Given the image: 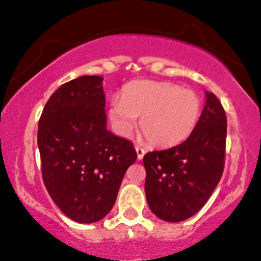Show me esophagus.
<instances>
[{"label": "esophagus", "mask_w": 261, "mask_h": 261, "mask_svg": "<svg viewBox=\"0 0 261 261\" xmlns=\"http://www.w3.org/2000/svg\"><path fill=\"white\" fill-rule=\"evenodd\" d=\"M135 149H136V152H137V159L138 160L143 159V156L145 154V149L142 148L141 145H136V147H135Z\"/></svg>", "instance_id": "34e87169"}]
</instances>
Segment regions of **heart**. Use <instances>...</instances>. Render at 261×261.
<instances>
[{"label":"heart","instance_id":"heart-1","mask_svg":"<svg viewBox=\"0 0 261 261\" xmlns=\"http://www.w3.org/2000/svg\"><path fill=\"white\" fill-rule=\"evenodd\" d=\"M201 102L196 92L171 82L137 80L127 83L121 95L111 99L109 116L116 130L127 136L140 127L151 144L169 147L185 141L198 123Z\"/></svg>","mask_w":261,"mask_h":261}]
</instances>
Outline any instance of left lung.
Returning a JSON list of instances; mask_svg holds the SVG:
<instances>
[{
    "mask_svg": "<svg viewBox=\"0 0 261 261\" xmlns=\"http://www.w3.org/2000/svg\"><path fill=\"white\" fill-rule=\"evenodd\" d=\"M193 133L181 144L147 152L145 196L150 210L167 222H181L206 203L224 169L227 116L214 93Z\"/></svg>",
    "mask_w": 261,
    "mask_h": 261,
    "instance_id": "obj_1",
    "label": "left lung"
}]
</instances>
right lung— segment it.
<instances>
[{
  "instance_id": "add662e5",
  "label": "right lung",
  "mask_w": 261,
  "mask_h": 261,
  "mask_svg": "<svg viewBox=\"0 0 261 261\" xmlns=\"http://www.w3.org/2000/svg\"><path fill=\"white\" fill-rule=\"evenodd\" d=\"M102 81L80 76L62 85L38 123L44 185L62 213L79 223H94L110 213L137 159L130 141L106 128Z\"/></svg>"
}]
</instances>
